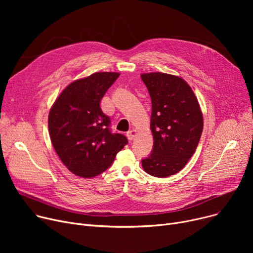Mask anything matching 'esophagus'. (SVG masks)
<instances>
[{"instance_id":"1","label":"esophagus","mask_w":253,"mask_h":253,"mask_svg":"<svg viewBox=\"0 0 253 253\" xmlns=\"http://www.w3.org/2000/svg\"><path fill=\"white\" fill-rule=\"evenodd\" d=\"M135 136H136V130H134V129L133 130H130L128 133H127V137H128L129 140H132Z\"/></svg>"}]
</instances>
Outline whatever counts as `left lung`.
<instances>
[{
	"label": "left lung",
	"instance_id": "8db88e82",
	"mask_svg": "<svg viewBox=\"0 0 253 253\" xmlns=\"http://www.w3.org/2000/svg\"><path fill=\"white\" fill-rule=\"evenodd\" d=\"M152 99L154 145L141 160L155 177L179 172L194 155L203 131V116L192 88L183 79L164 73L142 74Z\"/></svg>",
	"mask_w": 253,
	"mask_h": 253
}]
</instances>
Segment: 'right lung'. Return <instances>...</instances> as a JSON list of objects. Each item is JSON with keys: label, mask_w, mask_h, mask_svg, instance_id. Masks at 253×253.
Wrapping results in <instances>:
<instances>
[{"label": "right lung", "mask_w": 253, "mask_h": 253, "mask_svg": "<svg viewBox=\"0 0 253 253\" xmlns=\"http://www.w3.org/2000/svg\"><path fill=\"white\" fill-rule=\"evenodd\" d=\"M120 74L95 73L66 87L49 113L51 142L62 163L81 177L96 176L108 169L128 143L126 136L112 133L111 119L100 100Z\"/></svg>", "instance_id": "add662e5"}]
</instances>
